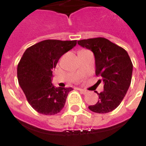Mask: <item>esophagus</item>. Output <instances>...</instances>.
Segmentation results:
<instances>
[{
	"label": "esophagus",
	"mask_w": 146,
	"mask_h": 146,
	"mask_svg": "<svg viewBox=\"0 0 146 146\" xmlns=\"http://www.w3.org/2000/svg\"><path fill=\"white\" fill-rule=\"evenodd\" d=\"M79 90H80V92H82V94H86L87 93V91L86 90H85V89H79Z\"/></svg>",
	"instance_id": "obj_1"
}]
</instances>
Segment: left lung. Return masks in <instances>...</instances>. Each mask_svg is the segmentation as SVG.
Returning a JSON list of instances; mask_svg holds the SVG:
<instances>
[{
	"instance_id": "1",
	"label": "left lung",
	"mask_w": 146,
	"mask_h": 146,
	"mask_svg": "<svg viewBox=\"0 0 146 146\" xmlns=\"http://www.w3.org/2000/svg\"><path fill=\"white\" fill-rule=\"evenodd\" d=\"M78 44L93 52L96 74L102 76L104 82V91L96 92L98 102L89 106V110L98 113L113 111L120 105L131 83L133 64L128 53L105 38L80 40Z\"/></svg>"
}]
</instances>
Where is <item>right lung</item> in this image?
I'll list each match as a JSON object with an SVG mask.
<instances>
[{"instance_id": "right-lung-1", "label": "right lung", "mask_w": 146, "mask_h": 146, "mask_svg": "<svg viewBox=\"0 0 146 146\" xmlns=\"http://www.w3.org/2000/svg\"><path fill=\"white\" fill-rule=\"evenodd\" d=\"M76 44V40L48 39L26 49L17 66V78L29 104L44 115H54L64 107L72 88H56L53 70L60 57Z\"/></svg>"}]
</instances>
